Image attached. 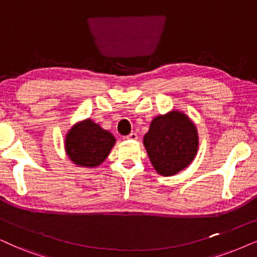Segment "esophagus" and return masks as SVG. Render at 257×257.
I'll return each mask as SVG.
<instances>
[{
  "mask_svg": "<svg viewBox=\"0 0 257 257\" xmlns=\"http://www.w3.org/2000/svg\"><path fill=\"white\" fill-rule=\"evenodd\" d=\"M126 140H138V134L136 133H131L128 136L125 138Z\"/></svg>",
  "mask_w": 257,
  "mask_h": 257,
  "instance_id": "1",
  "label": "esophagus"
}]
</instances>
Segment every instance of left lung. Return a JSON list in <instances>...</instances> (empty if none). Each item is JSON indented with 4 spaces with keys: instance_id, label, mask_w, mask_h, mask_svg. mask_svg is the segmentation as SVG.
I'll list each match as a JSON object with an SVG mask.
<instances>
[{
    "instance_id": "8db88e82",
    "label": "left lung",
    "mask_w": 257,
    "mask_h": 257,
    "mask_svg": "<svg viewBox=\"0 0 257 257\" xmlns=\"http://www.w3.org/2000/svg\"><path fill=\"white\" fill-rule=\"evenodd\" d=\"M144 145L155 171L170 177L193 161L199 140L194 123L184 112L172 110L153 119Z\"/></svg>"
}]
</instances>
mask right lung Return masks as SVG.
Wrapping results in <instances>:
<instances>
[{
  "instance_id": "obj_1",
  "label": "right lung",
  "mask_w": 257,
  "mask_h": 257,
  "mask_svg": "<svg viewBox=\"0 0 257 257\" xmlns=\"http://www.w3.org/2000/svg\"><path fill=\"white\" fill-rule=\"evenodd\" d=\"M116 139L111 133L87 118L74 124L65 139L70 160L78 166L97 167L108 158Z\"/></svg>"
}]
</instances>
